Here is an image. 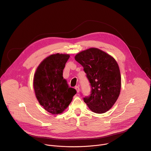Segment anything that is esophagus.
<instances>
[{"label":"esophagus","instance_id":"34e87169","mask_svg":"<svg viewBox=\"0 0 151 151\" xmlns=\"http://www.w3.org/2000/svg\"><path fill=\"white\" fill-rule=\"evenodd\" d=\"M75 90H76V91H77V93H79V91H80V89H79V87H78V86H76L75 87Z\"/></svg>","mask_w":151,"mask_h":151}]
</instances>
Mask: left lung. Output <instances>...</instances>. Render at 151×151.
Masks as SVG:
<instances>
[{
  "instance_id": "8db88e82",
  "label": "left lung",
  "mask_w": 151,
  "mask_h": 151,
  "mask_svg": "<svg viewBox=\"0 0 151 151\" xmlns=\"http://www.w3.org/2000/svg\"><path fill=\"white\" fill-rule=\"evenodd\" d=\"M83 66L91 85V94L83 98L90 109L97 114L108 111L117 100L121 87L118 64L110 55L96 48L75 57Z\"/></svg>"
}]
</instances>
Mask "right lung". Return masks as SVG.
<instances>
[{
    "label": "right lung",
    "mask_w": 151,
    "mask_h": 151,
    "mask_svg": "<svg viewBox=\"0 0 151 151\" xmlns=\"http://www.w3.org/2000/svg\"><path fill=\"white\" fill-rule=\"evenodd\" d=\"M69 57V54L59 53L50 55L40 63L34 75L36 97L44 109L52 114L62 113L76 93L63 76Z\"/></svg>",
    "instance_id": "obj_1"
}]
</instances>
